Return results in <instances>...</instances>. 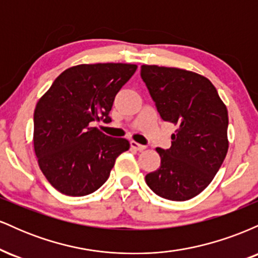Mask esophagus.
<instances>
[{"label":"esophagus","mask_w":258,"mask_h":258,"mask_svg":"<svg viewBox=\"0 0 258 258\" xmlns=\"http://www.w3.org/2000/svg\"><path fill=\"white\" fill-rule=\"evenodd\" d=\"M131 147L133 148V149L138 150V152H142V150H144L147 148L146 146H142V144H139V143H137V142H135V141H131Z\"/></svg>","instance_id":"34e87169"}]
</instances>
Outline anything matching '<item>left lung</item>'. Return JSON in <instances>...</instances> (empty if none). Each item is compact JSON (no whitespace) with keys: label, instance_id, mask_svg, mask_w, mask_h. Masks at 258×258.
Listing matches in <instances>:
<instances>
[{"label":"left lung","instance_id":"1","mask_svg":"<svg viewBox=\"0 0 258 258\" xmlns=\"http://www.w3.org/2000/svg\"><path fill=\"white\" fill-rule=\"evenodd\" d=\"M160 116L177 130L168 149L158 148L160 167L148 173V186L159 197L184 201L211 183L228 152V111L209 79L177 68L142 65Z\"/></svg>","mask_w":258,"mask_h":258}]
</instances>
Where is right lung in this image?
Wrapping results in <instances>:
<instances>
[{"label": "right lung", "mask_w": 258, "mask_h": 258, "mask_svg": "<svg viewBox=\"0 0 258 258\" xmlns=\"http://www.w3.org/2000/svg\"><path fill=\"white\" fill-rule=\"evenodd\" d=\"M137 65L81 64L54 80L34 112L38 166L61 194L84 197L109 178L115 160L128 150L125 138L109 137L94 122H110L115 96Z\"/></svg>", "instance_id": "obj_1"}]
</instances>
